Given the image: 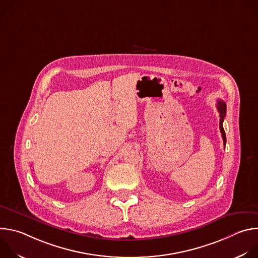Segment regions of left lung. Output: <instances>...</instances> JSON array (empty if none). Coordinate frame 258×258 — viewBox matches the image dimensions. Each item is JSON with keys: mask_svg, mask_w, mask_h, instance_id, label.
<instances>
[{"mask_svg": "<svg viewBox=\"0 0 258 258\" xmlns=\"http://www.w3.org/2000/svg\"><path fill=\"white\" fill-rule=\"evenodd\" d=\"M216 107H217V110L219 112V130H220V133H222V137H223V140H224V145H226V133H225V130L223 127V122H224V119L226 117V110H227V106H226V103L223 101V100H218L217 101V104H216Z\"/></svg>", "mask_w": 258, "mask_h": 258, "instance_id": "obj_1", "label": "left lung"}]
</instances>
